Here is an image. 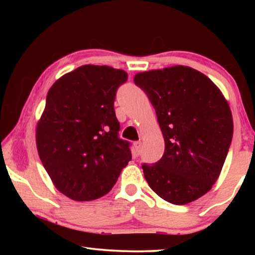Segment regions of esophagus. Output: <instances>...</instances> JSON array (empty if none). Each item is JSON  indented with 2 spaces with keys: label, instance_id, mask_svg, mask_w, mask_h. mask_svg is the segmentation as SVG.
I'll return each mask as SVG.
<instances>
[{
  "label": "esophagus",
  "instance_id": "obj_1",
  "mask_svg": "<svg viewBox=\"0 0 255 255\" xmlns=\"http://www.w3.org/2000/svg\"><path fill=\"white\" fill-rule=\"evenodd\" d=\"M133 146H135L137 153L139 154L141 152V146H143L141 145V141H135V143H133Z\"/></svg>",
  "mask_w": 255,
  "mask_h": 255
}]
</instances>
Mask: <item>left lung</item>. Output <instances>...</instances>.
I'll return each instance as SVG.
<instances>
[{
  "label": "left lung",
  "instance_id": "8db88e82",
  "mask_svg": "<svg viewBox=\"0 0 255 255\" xmlns=\"http://www.w3.org/2000/svg\"><path fill=\"white\" fill-rule=\"evenodd\" d=\"M165 141L162 158L144 163L150 189L167 202L185 205L218 179L233 138L232 112L210 79L188 66L138 73Z\"/></svg>",
  "mask_w": 255,
  "mask_h": 255
}]
</instances>
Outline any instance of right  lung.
<instances>
[{
    "mask_svg": "<svg viewBox=\"0 0 255 255\" xmlns=\"http://www.w3.org/2000/svg\"><path fill=\"white\" fill-rule=\"evenodd\" d=\"M127 73L83 65L49 89L36 130L42 165L60 192L76 201L107 195L131 159L119 137L115 99Z\"/></svg>",
    "mask_w": 255,
    "mask_h": 255,
    "instance_id": "add662e5",
    "label": "right lung"
}]
</instances>
